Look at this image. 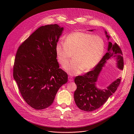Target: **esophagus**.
<instances>
[{
  "instance_id": "1",
  "label": "esophagus",
  "mask_w": 134,
  "mask_h": 134,
  "mask_svg": "<svg viewBox=\"0 0 134 134\" xmlns=\"http://www.w3.org/2000/svg\"><path fill=\"white\" fill-rule=\"evenodd\" d=\"M68 78H69V80L70 81H73V77L71 76H69L68 77Z\"/></svg>"
}]
</instances>
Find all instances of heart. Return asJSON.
<instances>
[{
    "instance_id": "b5f03b06",
    "label": "heart",
    "mask_w": 134,
    "mask_h": 134,
    "mask_svg": "<svg viewBox=\"0 0 134 134\" xmlns=\"http://www.w3.org/2000/svg\"><path fill=\"white\" fill-rule=\"evenodd\" d=\"M104 49V42L100 37L81 32L68 35L64 43L60 42L56 45L58 59L62 65L67 63L73 54L74 59L64 66L72 75L95 67L103 56Z\"/></svg>"
}]
</instances>
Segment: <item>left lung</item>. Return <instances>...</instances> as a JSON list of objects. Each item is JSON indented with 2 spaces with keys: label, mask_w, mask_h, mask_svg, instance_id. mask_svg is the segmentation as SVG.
<instances>
[{
  "label": "left lung",
  "mask_w": 134,
  "mask_h": 134,
  "mask_svg": "<svg viewBox=\"0 0 134 134\" xmlns=\"http://www.w3.org/2000/svg\"><path fill=\"white\" fill-rule=\"evenodd\" d=\"M89 31H92L93 30ZM105 34L109 40L110 36L107 35L106 31ZM122 55L119 46L116 43L113 44L109 42L107 53L94 69L82 76L75 77L74 82L76 85L77 89L74 92V97L77 106L80 109L87 112L94 111L101 107L115 93L120 83V78L116 79L105 89H98L96 87V83L103 67L108 59L115 58L117 67L120 70L123 69L124 62Z\"/></svg>",
  "instance_id": "left-lung-1"
}]
</instances>
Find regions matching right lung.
Returning a JSON list of instances; mask_svg holds the SVG:
<instances>
[{"label":"right lung","instance_id":"1","mask_svg":"<svg viewBox=\"0 0 134 134\" xmlns=\"http://www.w3.org/2000/svg\"><path fill=\"white\" fill-rule=\"evenodd\" d=\"M63 30L57 24L41 26L17 51L13 77L25 101L36 110L50 106L68 81V74L59 68L56 59V45Z\"/></svg>","mask_w":134,"mask_h":134}]
</instances>
